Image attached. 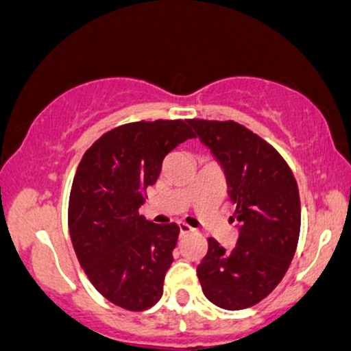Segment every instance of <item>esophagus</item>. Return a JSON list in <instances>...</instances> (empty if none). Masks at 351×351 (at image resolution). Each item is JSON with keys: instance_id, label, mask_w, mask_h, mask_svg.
Listing matches in <instances>:
<instances>
[{"instance_id": "1", "label": "esophagus", "mask_w": 351, "mask_h": 351, "mask_svg": "<svg viewBox=\"0 0 351 351\" xmlns=\"http://www.w3.org/2000/svg\"><path fill=\"white\" fill-rule=\"evenodd\" d=\"M178 228H180V232H181V234H189V232L195 231V229H193V228L189 226V224H186V223H180V224H178Z\"/></svg>"}]
</instances>
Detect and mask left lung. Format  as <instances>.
<instances>
[{
  "label": "left lung",
  "instance_id": "1",
  "mask_svg": "<svg viewBox=\"0 0 351 351\" xmlns=\"http://www.w3.org/2000/svg\"><path fill=\"white\" fill-rule=\"evenodd\" d=\"M201 142L223 167L229 198L239 221L236 247L226 251L208 237L196 269L204 295L226 310L259 304L279 285L300 234V196L295 176L280 153L244 125L193 119Z\"/></svg>",
  "mask_w": 351,
  "mask_h": 351
}]
</instances>
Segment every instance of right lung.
<instances>
[{
  "label": "right lung",
  "instance_id": "1",
  "mask_svg": "<svg viewBox=\"0 0 351 351\" xmlns=\"http://www.w3.org/2000/svg\"><path fill=\"white\" fill-rule=\"evenodd\" d=\"M189 120L132 122L112 128L80 160L69 196V232L88 280L132 312L163 295L178 224H155L138 213L165 156L195 138Z\"/></svg>",
  "mask_w": 351,
  "mask_h": 351
}]
</instances>
